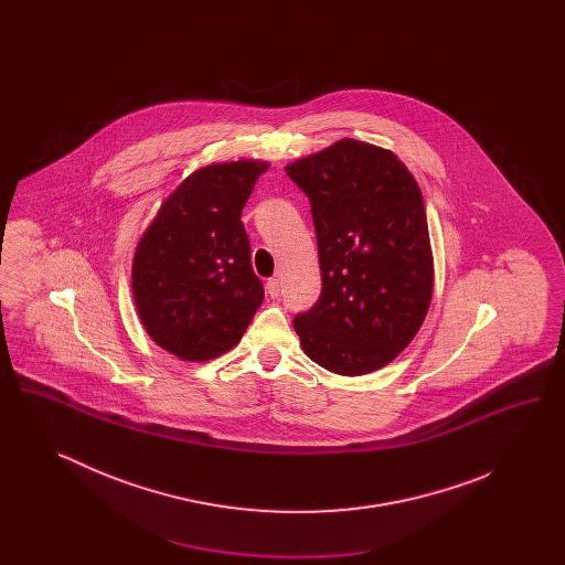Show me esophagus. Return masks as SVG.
Returning a JSON list of instances; mask_svg holds the SVG:
<instances>
[{"label": "esophagus", "instance_id": "esophagus-1", "mask_svg": "<svg viewBox=\"0 0 565 565\" xmlns=\"http://www.w3.org/2000/svg\"><path fill=\"white\" fill-rule=\"evenodd\" d=\"M267 292H269L270 298L279 296V279L277 277H270L267 281Z\"/></svg>", "mask_w": 565, "mask_h": 565}]
</instances>
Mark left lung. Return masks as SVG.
Masks as SVG:
<instances>
[{
  "label": "left lung",
  "instance_id": "obj_1",
  "mask_svg": "<svg viewBox=\"0 0 565 565\" xmlns=\"http://www.w3.org/2000/svg\"><path fill=\"white\" fill-rule=\"evenodd\" d=\"M311 201L322 296L296 316L302 351L330 373H375L415 339L434 290L428 217L413 173L358 139L286 164Z\"/></svg>",
  "mask_w": 565,
  "mask_h": 565
}]
</instances>
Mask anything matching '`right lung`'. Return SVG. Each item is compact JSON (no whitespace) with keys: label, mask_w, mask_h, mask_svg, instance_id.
Returning a JSON list of instances; mask_svg holds the SVG:
<instances>
[{"label":"right lung","mask_w":565,"mask_h":565,"mask_svg":"<svg viewBox=\"0 0 565 565\" xmlns=\"http://www.w3.org/2000/svg\"><path fill=\"white\" fill-rule=\"evenodd\" d=\"M267 169L258 159L196 169L162 201L137 242V316L159 348L184 362L233 350L263 305L242 210Z\"/></svg>","instance_id":"add662e5"}]
</instances>
